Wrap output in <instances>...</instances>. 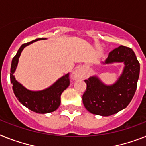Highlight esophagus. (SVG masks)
<instances>
[{
  "label": "esophagus",
  "mask_w": 146,
  "mask_h": 146,
  "mask_svg": "<svg viewBox=\"0 0 146 146\" xmlns=\"http://www.w3.org/2000/svg\"><path fill=\"white\" fill-rule=\"evenodd\" d=\"M83 74H84L83 70L79 68V69H77L74 72V77H75L76 79H77V78H80V77L82 76Z\"/></svg>",
  "instance_id": "1"
}]
</instances>
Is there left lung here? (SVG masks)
Masks as SVG:
<instances>
[{
	"instance_id": "8db88e82",
	"label": "left lung",
	"mask_w": 146,
	"mask_h": 146,
	"mask_svg": "<svg viewBox=\"0 0 146 146\" xmlns=\"http://www.w3.org/2000/svg\"><path fill=\"white\" fill-rule=\"evenodd\" d=\"M124 63L122 74L113 84H105L97 76L84 80L82 96L85 108L93 114L108 117L125 108L135 94L139 76V63L132 49L119 46L108 54L103 64Z\"/></svg>"
}]
</instances>
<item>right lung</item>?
<instances>
[{
	"label": "right lung",
	"mask_w": 146,
	"mask_h": 146,
	"mask_svg": "<svg viewBox=\"0 0 146 146\" xmlns=\"http://www.w3.org/2000/svg\"><path fill=\"white\" fill-rule=\"evenodd\" d=\"M45 39L46 38H40L22 44L16 55L13 58L10 70V81L13 84V90L15 96L22 105L30 111L38 113H47L57 110L61 103V95L62 92L70 85L69 73L59 78L49 88L37 91L28 90L15 78L14 73L17 68L18 59L23 50L30 44Z\"/></svg>",
	"instance_id": "obj_1"
}]
</instances>
